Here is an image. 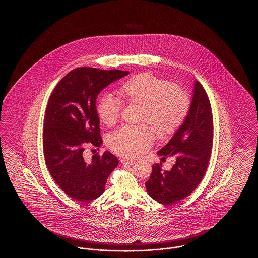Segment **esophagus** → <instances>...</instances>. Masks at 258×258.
Segmentation results:
<instances>
[{
  "instance_id": "34e87169",
  "label": "esophagus",
  "mask_w": 258,
  "mask_h": 258,
  "mask_svg": "<svg viewBox=\"0 0 258 258\" xmlns=\"http://www.w3.org/2000/svg\"><path fill=\"white\" fill-rule=\"evenodd\" d=\"M121 161H122L123 164H125V165H134L135 163V160H124V159L121 160Z\"/></svg>"
}]
</instances>
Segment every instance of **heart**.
<instances>
[{
    "label": "heart",
    "instance_id": "heart-1",
    "mask_svg": "<svg viewBox=\"0 0 258 258\" xmlns=\"http://www.w3.org/2000/svg\"><path fill=\"white\" fill-rule=\"evenodd\" d=\"M120 93L130 102L142 104L141 120L153 123L160 132L170 133L183 123L190 106L189 97L181 87L154 74H139L131 77L120 88ZM122 101L106 93L97 102L99 120L113 125L121 115ZM155 140L148 124L123 125L108 137V146L115 153L137 158L147 152Z\"/></svg>",
    "mask_w": 258,
    "mask_h": 258
}]
</instances>
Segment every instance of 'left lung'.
I'll return each instance as SVG.
<instances>
[{"label":"left lung","instance_id":"obj_1","mask_svg":"<svg viewBox=\"0 0 258 258\" xmlns=\"http://www.w3.org/2000/svg\"><path fill=\"white\" fill-rule=\"evenodd\" d=\"M189 110L183 123L161 148L158 155L174 156L171 170L161 168V162L153 165L145 183L149 196L168 205L188 197L200 184L208 167L213 144V115L208 96L196 80Z\"/></svg>","mask_w":258,"mask_h":258}]
</instances>
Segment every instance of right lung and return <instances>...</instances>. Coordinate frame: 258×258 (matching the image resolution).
<instances>
[{
	"mask_svg": "<svg viewBox=\"0 0 258 258\" xmlns=\"http://www.w3.org/2000/svg\"><path fill=\"white\" fill-rule=\"evenodd\" d=\"M128 72L77 68L67 74L50 96L43 123V154L54 181L66 195L90 202L105 189L106 181L119 164L109 152L87 161L88 145L102 143L96 100L112 82Z\"/></svg>",
	"mask_w": 258,
	"mask_h": 258,
	"instance_id": "add662e5",
	"label": "right lung"
}]
</instances>
